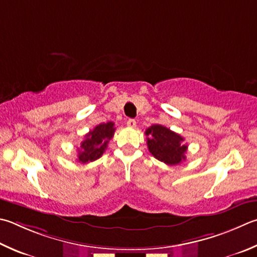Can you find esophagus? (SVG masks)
<instances>
[{
  "label": "esophagus",
  "instance_id": "obj_1",
  "mask_svg": "<svg viewBox=\"0 0 257 257\" xmlns=\"http://www.w3.org/2000/svg\"><path fill=\"white\" fill-rule=\"evenodd\" d=\"M127 125H128L129 128H136V125H137L136 120H135V119H129L127 121Z\"/></svg>",
  "mask_w": 257,
  "mask_h": 257
}]
</instances>
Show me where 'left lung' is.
<instances>
[{
    "label": "left lung",
    "instance_id": "1",
    "mask_svg": "<svg viewBox=\"0 0 257 257\" xmlns=\"http://www.w3.org/2000/svg\"><path fill=\"white\" fill-rule=\"evenodd\" d=\"M148 151L158 161L167 165H177L185 160L188 146L184 138L161 124H153L146 129Z\"/></svg>",
    "mask_w": 257,
    "mask_h": 257
}]
</instances>
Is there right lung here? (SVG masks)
Segmentation results:
<instances>
[{
    "label": "right lung",
    "instance_id": "1",
    "mask_svg": "<svg viewBox=\"0 0 257 257\" xmlns=\"http://www.w3.org/2000/svg\"><path fill=\"white\" fill-rule=\"evenodd\" d=\"M114 132V123L111 121L97 124L94 129L85 135V139L81 143L77 161L82 164H86L100 158L108 147L109 141L113 137Z\"/></svg>",
    "mask_w": 257,
    "mask_h": 257
}]
</instances>
